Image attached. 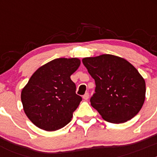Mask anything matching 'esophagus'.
Instances as JSON below:
<instances>
[{"label":"esophagus","instance_id":"esophagus-1","mask_svg":"<svg viewBox=\"0 0 157 157\" xmlns=\"http://www.w3.org/2000/svg\"><path fill=\"white\" fill-rule=\"evenodd\" d=\"M89 96H90V95H89L88 93H86V94H84V95H83V97H82L83 99L86 100H86H88L89 99Z\"/></svg>","mask_w":157,"mask_h":157}]
</instances>
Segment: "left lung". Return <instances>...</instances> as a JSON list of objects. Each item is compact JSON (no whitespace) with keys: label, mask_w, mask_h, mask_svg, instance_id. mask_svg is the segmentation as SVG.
I'll return each mask as SVG.
<instances>
[{"label":"left lung","mask_w":157,"mask_h":157,"mask_svg":"<svg viewBox=\"0 0 157 157\" xmlns=\"http://www.w3.org/2000/svg\"><path fill=\"white\" fill-rule=\"evenodd\" d=\"M95 80L90 104L101 117L123 123L138 114L145 98V82L138 70L123 58L104 54L82 59Z\"/></svg>","instance_id":"1"}]
</instances>
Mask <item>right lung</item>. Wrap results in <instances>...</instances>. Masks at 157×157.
Segmentation results:
<instances>
[{
  "mask_svg": "<svg viewBox=\"0 0 157 157\" xmlns=\"http://www.w3.org/2000/svg\"><path fill=\"white\" fill-rule=\"evenodd\" d=\"M78 58H58L34 72L21 93L23 110L37 127L53 131L71 120L82 101L71 79L80 65Z\"/></svg>",
  "mask_w": 157,
  "mask_h": 157,
  "instance_id": "right-lung-1",
  "label": "right lung"
}]
</instances>
